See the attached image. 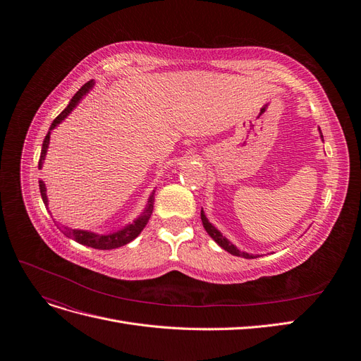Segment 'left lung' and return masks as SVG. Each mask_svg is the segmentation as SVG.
<instances>
[{"label": "left lung", "mask_w": 361, "mask_h": 361, "mask_svg": "<svg viewBox=\"0 0 361 361\" xmlns=\"http://www.w3.org/2000/svg\"><path fill=\"white\" fill-rule=\"evenodd\" d=\"M319 133H321V129H319ZM321 138L324 140V137H322V133H321ZM200 216H202V223H203V227H204V231L207 232V235H209L214 241L220 245L221 248H224L226 251H228V253L231 255H233V256H239V257H245V259H255V257H259V255H248V253H245V251H241V250H238L231 241H228L227 238H224L223 236V233L218 231V228H215V226H212L211 223H209V220H207L206 218V215H204V212H203V209H202V212H200Z\"/></svg>", "instance_id": "obj_1"}]
</instances>
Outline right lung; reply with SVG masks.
Listing matches in <instances>:
<instances>
[{
	"label": "right lung",
	"mask_w": 361,
	"mask_h": 361,
	"mask_svg": "<svg viewBox=\"0 0 361 361\" xmlns=\"http://www.w3.org/2000/svg\"><path fill=\"white\" fill-rule=\"evenodd\" d=\"M94 85V81H89L85 82L81 89L75 93V96L71 99L69 105L64 108V110L54 118V122L51 123V128L48 130V134L45 137V140H43V145H42V152H40V159H39V169H42L43 166V161H45V157H47V152H48V146H49V138H51V130L56 128L57 125H60L64 118H66L73 108L78 105V102L82 99V96L87 94L90 92L92 87ZM39 187H40V194H42V200L43 203H45L48 206V197H47V187L45 183H43V180H39ZM154 194L152 192V195L149 197V202L145 207L143 214H141L137 220L133 223V224H128L125 226L123 228H120V231L117 232H113V233H106V235H99V233H94V232H89V231H80V228H69V227H59L60 231L66 235L68 238H72L73 241L80 243L82 245H87V247H92V248H96V250H113V248H118V247H123L126 245L128 243L134 241V239L141 233V231L146 227L149 218L152 215V211H154Z\"/></svg>",
	"instance_id": "obj_1"
}]
</instances>
